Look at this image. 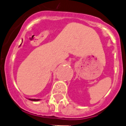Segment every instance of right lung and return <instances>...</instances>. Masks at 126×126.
<instances>
[{
    "label": "right lung",
    "instance_id": "right-lung-1",
    "mask_svg": "<svg viewBox=\"0 0 126 126\" xmlns=\"http://www.w3.org/2000/svg\"><path fill=\"white\" fill-rule=\"evenodd\" d=\"M29 100L33 101H40V99H29Z\"/></svg>",
    "mask_w": 126,
    "mask_h": 126
}]
</instances>
